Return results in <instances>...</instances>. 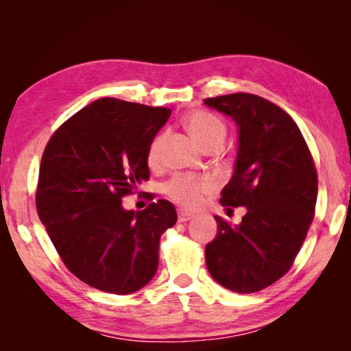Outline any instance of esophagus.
<instances>
[{"instance_id": "esophagus-1", "label": "esophagus", "mask_w": 351, "mask_h": 351, "mask_svg": "<svg viewBox=\"0 0 351 351\" xmlns=\"http://www.w3.org/2000/svg\"><path fill=\"white\" fill-rule=\"evenodd\" d=\"M192 218H193L192 213H189V212H184V210H180V212H178V221H180V223L189 221V219H192Z\"/></svg>"}]
</instances>
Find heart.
<instances>
[{
	"label": "heart",
	"instance_id": "1",
	"mask_svg": "<svg viewBox=\"0 0 351 351\" xmlns=\"http://www.w3.org/2000/svg\"><path fill=\"white\" fill-rule=\"evenodd\" d=\"M186 123L190 133L195 136L201 145L209 148L210 145L223 144L226 138V123L221 117L209 111H195L189 114ZM167 139V133H158L148 144L147 161L150 165H154L161 159V152L164 142ZM164 193L180 204L184 209H197L201 206L206 195L212 193L215 190V182L209 176H190V175H176L170 181L164 184Z\"/></svg>",
	"mask_w": 351,
	"mask_h": 351
}]
</instances>
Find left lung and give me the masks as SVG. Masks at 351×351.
Segmentation results:
<instances>
[{
	"instance_id": "left-lung-1",
	"label": "left lung",
	"mask_w": 351,
	"mask_h": 351,
	"mask_svg": "<svg viewBox=\"0 0 351 351\" xmlns=\"http://www.w3.org/2000/svg\"><path fill=\"white\" fill-rule=\"evenodd\" d=\"M239 125V158L221 204L245 206L240 226L215 217L206 265L221 287L257 293L291 269L313 223L317 171L297 123L280 106L249 93L204 99Z\"/></svg>"
}]
</instances>
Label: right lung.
Wrapping results in <instances>:
<instances>
[{
  "mask_svg": "<svg viewBox=\"0 0 351 351\" xmlns=\"http://www.w3.org/2000/svg\"><path fill=\"white\" fill-rule=\"evenodd\" d=\"M164 106L99 99L58 127L41 156L35 206L64 266L90 287L132 294L152 280L159 240L176 223L167 199L144 210L122 198L150 178L147 150Z\"/></svg>",
  "mask_w": 351,
  "mask_h": 351,
  "instance_id": "1",
  "label": "right lung"
}]
</instances>
